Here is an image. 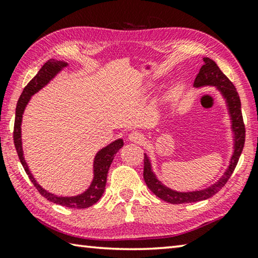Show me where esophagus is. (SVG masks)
Returning a JSON list of instances; mask_svg holds the SVG:
<instances>
[{
    "instance_id": "34e87169",
    "label": "esophagus",
    "mask_w": 258,
    "mask_h": 258,
    "mask_svg": "<svg viewBox=\"0 0 258 258\" xmlns=\"http://www.w3.org/2000/svg\"><path fill=\"white\" fill-rule=\"evenodd\" d=\"M128 140L134 143H141L143 141V137L139 132H132L128 135Z\"/></svg>"
}]
</instances>
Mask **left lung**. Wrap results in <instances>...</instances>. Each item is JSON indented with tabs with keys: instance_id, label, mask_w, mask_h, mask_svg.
<instances>
[{
	"instance_id": "obj_1",
	"label": "left lung",
	"mask_w": 258,
	"mask_h": 258,
	"mask_svg": "<svg viewBox=\"0 0 258 258\" xmlns=\"http://www.w3.org/2000/svg\"><path fill=\"white\" fill-rule=\"evenodd\" d=\"M216 86L218 91L223 95L228 109L231 116V123H232V131L234 133V151L231 157L230 165L225 173L223 174L220 180L214 183L211 186L206 189L191 191V192H178L172 190L164 185L155 173L152 172L151 163L149 157L145 154V168H143V178H145L146 184L148 187L154 192L157 197L165 200V202L171 204H187V203H196L200 200H205L213 197L216 195L222 187L225 185V183L229 181L230 176L232 175L235 166L238 164L239 157L241 155L243 145H244V137H246V130H244L242 112H241V102H240L239 94L237 92L234 85L232 84L228 77H226L220 68H218L215 61L204 58V64L200 68L199 74L196 77L194 86L202 87V86Z\"/></svg>"
}]
</instances>
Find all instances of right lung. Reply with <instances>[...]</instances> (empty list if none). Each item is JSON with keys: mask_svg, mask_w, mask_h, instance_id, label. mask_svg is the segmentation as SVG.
I'll return each mask as SVG.
<instances>
[{"mask_svg": "<svg viewBox=\"0 0 258 258\" xmlns=\"http://www.w3.org/2000/svg\"><path fill=\"white\" fill-rule=\"evenodd\" d=\"M68 63L64 61H58L54 59L47 60L46 62L43 64L40 72L36 74L32 81H30L21 93L20 98L18 100L16 108V118H15V128H14V142L17 150V154L20 159V163L23 165L26 174H27L29 180L32 181L34 186L36 187L38 192L46 198L50 202L61 205V206L69 207V208H87L92 206L98 200L101 198L103 195L104 189H106L107 183V174L109 171V167L113 160V157L117 154L121 147L124 146V142L121 139L116 140V141L111 142L110 145L104 147L103 149L100 150L94 158L93 163V173L94 177L93 181L89 186V189L83 192V194L78 196H74V197H62V196H56L51 194V192L46 191L45 189L38 184L35 180L34 176L30 173L27 163L24 158V151L23 146H21V119H23V113L25 111V108L29 102L30 97L36 92H38L42 87H44L47 83H49L52 78H53L56 74H58L61 69L67 67Z\"/></svg>", "mask_w": 258, "mask_h": 258, "instance_id": "add662e5", "label": "right lung"}]
</instances>
